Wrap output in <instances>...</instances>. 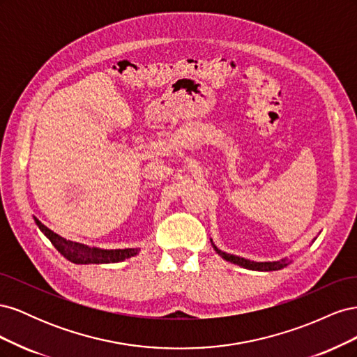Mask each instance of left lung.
I'll return each instance as SVG.
<instances>
[{
    "label": "left lung",
    "mask_w": 357,
    "mask_h": 357,
    "mask_svg": "<svg viewBox=\"0 0 357 357\" xmlns=\"http://www.w3.org/2000/svg\"><path fill=\"white\" fill-rule=\"evenodd\" d=\"M210 241H211V245L214 248V252L218 253L219 256H222L225 261L232 262L235 265H240V266L247 268V269H252V271H278V269H283L289 264H291V261H290L289 257H283V259H280V261H271V262L250 261V259H244V257H240V256H235V255H229V253H226V252H222L220 248H218V247L214 245L211 238H210ZM312 241H314V240H312Z\"/></svg>",
    "instance_id": "8db88e82"
}]
</instances>
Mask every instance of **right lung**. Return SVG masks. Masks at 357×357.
I'll return each mask as SVG.
<instances>
[{
  "instance_id": "obj_1",
  "label": "right lung",
  "mask_w": 357,
  "mask_h": 357,
  "mask_svg": "<svg viewBox=\"0 0 357 357\" xmlns=\"http://www.w3.org/2000/svg\"><path fill=\"white\" fill-rule=\"evenodd\" d=\"M34 220L38 226V229L47 236L50 243L55 245L56 250L73 264H77V265L116 264L139 253V248H112V250H107V248L91 247L82 243L70 241L67 238H63V236L58 235L56 232H53L52 229H49L47 226L43 225L37 218H34Z\"/></svg>"
}]
</instances>
